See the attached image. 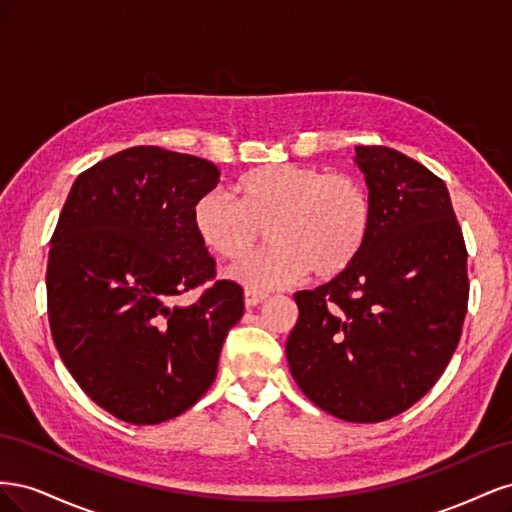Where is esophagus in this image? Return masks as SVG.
<instances>
[{
	"label": "esophagus",
	"instance_id": "1",
	"mask_svg": "<svg viewBox=\"0 0 512 512\" xmlns=\"http://www.w3.org/2000/svg\"><path fill=\"white\" fill-rule=\"evenodd\" d=\"M243 297H245V307H256L258 303H262V301L267 299V292L256 290V288H245Z\"/></svg>",
	"mask_w": 512,
	"mask_h": 512
}]
</instances>
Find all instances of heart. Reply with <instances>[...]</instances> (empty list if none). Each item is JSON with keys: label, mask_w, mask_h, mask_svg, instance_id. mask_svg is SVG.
Returning a JSON list of instances; mask_svg holds the SVG:
<instances>
[{"label": "heart", "mask_w": 512, "mask_h": 512, "mask_svg": "<svg viewBox=\"0 0 512 512\" xmlns=\"http://www.w3.org/2000/svg\"><path fill=\"white\" fill-rule=\"evenodd\" d=\"M237 198L209 190L196 198L192 224L213 254L237 262L271 235V245L247 258L232 275L273 288L309 269L318 280L344 273L367 243L374 203L361 179L316 166L269 164L235 185Z\"/></svg>", "instance_id": "1"}]
</instances>
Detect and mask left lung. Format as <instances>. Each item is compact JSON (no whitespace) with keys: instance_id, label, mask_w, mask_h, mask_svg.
I'll return each instance as SVG.
<instances>
[{"instance_id":"obj_1","label":"left lung","mask_w":512,"mask_h":512,"mask_svg":"<svg viewBox=\"0 0 512 512\" xmlns=\"http://www.w3.org/2000/svg\"><path fill=\"white\" fill-rule=\"evenodd\" d=\"M374 222L344 273L294 294L286 356L299 389L348 423L414 406L459 344L468 252L446 185L395 149L356 147Z\"/></svg>"}]
</instances>
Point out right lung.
Segmentation results:
<instances>
[{"label": "right lung", "mask_w": 512, "mask_h": 512, "mask_svg": "<svg viewBox=\"0 0 512 512\" xmlns=\"http://www.w3.org/2000/svg\"><path fill=\"white\" fill-rule=\"evenodd\" d=\"M220 181L215 164L130 147L76 177L46 265L53 342L72 378L100 408L132 425L183 414L218 374L243 288L215 277L192 207Z\"/></svg>", "instance_id": "right-lung-1"}]
</instances>
